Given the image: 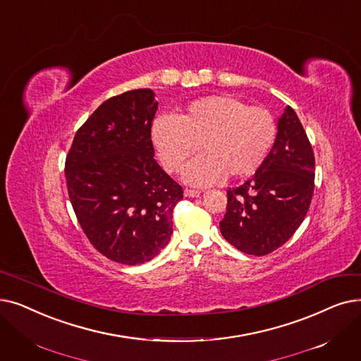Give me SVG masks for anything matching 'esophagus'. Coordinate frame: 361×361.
I'll return each instance as SVG.
<instances>
[{"label":"esophagus","instance_id":"obj_1","mask_svg":"<svg viewBox=\"0 0 361 361\" xmlns=\"http://www.w3.org/2000/svg\"><path fill=\"white\" fill-rule=\"evenodd\" d=\"M200 195L199 190H193V189H185L184 190V196L185 197H197Z\"/></svg>","mask_w":361,"mask_h":361}]
</instances>
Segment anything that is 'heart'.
Listing matches in <instances>:
<instances>
[{
    "label": "heart",
    "instance_id": "obj_1",
    "mask_svg": "<svg viewBox=\"0 0 361 361\" xmlns=\"http://www.w3.org/2000/svg\"><path fill=\"white\" fill-rule=\"evenodd\" d=\"M276 137L277 122L269 109L247 106L230 94L193 100L174 118L161 116L152 127L154 149L172 174H178L199 146L203 154L184 171V180L195 185L254 174Z\"/></svg>",
    "mask_w": 361,
    "mask_h": 361
}]
</instances>
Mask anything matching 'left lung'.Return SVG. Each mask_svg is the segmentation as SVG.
Instances as JSON below:
<instances>
[{
    "label": "left lung",
    "mask_w": 361,
    "mask_h": 361,
    "mask_svg": "<svg viewBox=\"0 0 361 361\" xmlns=\"http://www.w3.org/2000/svg\"><path fill=\"white\" fill-rule=\"evenodd\" d=\"M314 152L290 106L277 122L267 159L242 185L227 190L219 221L224 239L249 255H267L301 226L314 192Z\"/></svg>",
    "instance_id": "left-lung-1"
}]
</instances>
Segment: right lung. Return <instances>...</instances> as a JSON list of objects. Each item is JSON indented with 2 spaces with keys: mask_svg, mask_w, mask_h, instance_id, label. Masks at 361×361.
Here are the masks:
<instances>
[{
  "mask_svg": "<svg viewBox=\"0 0 361 361\" xmlns=\"http://www.w3.org/2000/svg\"><path fill=\"white\" fill-rule=\"evenodd\" d=\"M150 88L102 103L76 131L66 156L69 199L85 236L119 264L153 259L172 234V211L183 187L154 161Z\"/></svg>",
  "mask_w": 361,
  "mask_h": 361,
  "instance_id": "1",
  "label": "right lung"
}]
</instances>
